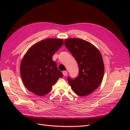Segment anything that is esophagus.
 Returning a JSON list of instances; mask_svg holds the SVG:
<instances>
[{
	"mask_svg": "<svg viewBox=\"0 0 130 130\" xmlns=\"http://www.w3.org/2000/svg\"><path fill=\"white\" fill-rule=\"evenodd\" d=\"M62 73H63V75L64 76H66L67 74V71H63Z\"/></svg>",
	"mask_w": 130,
	"mask_h": 130,
	"instance_id": "obj_1",
	"label": "esophagus"
}]
</instances>
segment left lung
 Here are the masks:
<instances>
[{"mask_svg": "<svg viewBox=\"0 0 130 130\" xmlns=\"http://www.w3.org/2000/svg\"><path fill=\"white\" fill-rule=\"evenodd\" d=\"M67 48L77 63L78 76L68 81L77 95L84 96L92 93L101 84L104 74V64L99 50L92 43L80 38L64 40Z\"/></svg>", "mask_w": 130, "mask_h": 130, "instance_id": "1", "label": "left lung"}]
</instances>
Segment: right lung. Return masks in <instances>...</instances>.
<instances>
[{
  "instance_id": "right-lung-1",
  "label": "right lung",
  "mask_w": 130,
  "mask_h": 130,
  "mask_svg": "<svg viewBox=\"0 0 130 130\" xmlns=\"http://www.w3.org/2000/svg\"><path fill=\"white\" fill-rule=\"evenodd\" d=\"M63 44V39L47 38L31 46L23 57L20 67L22 81L29 91L38 96L50 92L63 74L53 56Z\"/></svg>"
}]
</instances>
